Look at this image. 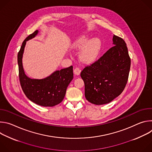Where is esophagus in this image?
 I'll use <instances>...</instances> for the list:
<instances>
[{"label": "esophagus", "mask_w": 152, "mask_h": 152, "mask_svg": "<svg viewBox=\"0 0 152 152\" xmlns=\"http://www.w3.org/2000/svg\"><path fill=\"white\" fill-rule=\"evenodd\" d=\"M74 73L75 75H79L80 73V70L78 68V67H76L74 69Z\"/></svg>", "instance_id": "1"}]
</instances>
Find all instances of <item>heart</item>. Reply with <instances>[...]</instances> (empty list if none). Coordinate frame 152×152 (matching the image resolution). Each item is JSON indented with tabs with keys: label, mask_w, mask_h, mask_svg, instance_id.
<instances>
[{
	"label": "heart",
	"mask_w": 152,
	"mask_h": 152,
	"mask_svg": "<svg viewBox=\"0 0 152 152\" xmlns=\"http://www.w3.org/2000/svg\"><path fill=\"white\" fill-rule=\"evenodd\" d=\"M74 49L80 50V59L85 63H91L97 58L100 49V42L98 39H90V37L85 35L78 38L73 45Z\"/></svg>",
	"instance_id": "1"
}]
</instances>
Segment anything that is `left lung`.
Returning a JSON list of instances; mask_svg holds the SVG:
<instances>
[{
  "label": "left lung",
  "instance_id": "1",
  "mask_svg": "<svg viewBox=\"0 0 152 152\" xmlns=\"http://www.w3.org/2000/svg\"><path fill=\"white\" fill-rule=\"evenodd\" d=\"M114 46L80 73L85 83V96L90 103L104 104L118 97L126 85L131 67L125 41L114 35Z\"/></svg>",
  "mask_w": 152,
  "mask_h": 152
}]
</instances>
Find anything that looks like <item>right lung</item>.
Returning a JSON list of instances; mask_svg holds the SVG:
<instances>
[{"instance_id":"right-lung-1","label":"right lung","mask_w":152,"mask_h":152,"mask_svg":"<svg viewBox=\"0 0 152 152\" xmlns=\"http://www.w3.org/2000/svg\"><path fill=\"white\" fill-rule=\"evenodd\" d=\"M38 31L29 35L23 42L18 53L19 79L26 96L32 102L42 106H53L60 103L66 93L68 85L73 78V66L53 72L42 79H31L25 73L22 58L26 41L34 38Z\"/></svg>"}]
</instances>
